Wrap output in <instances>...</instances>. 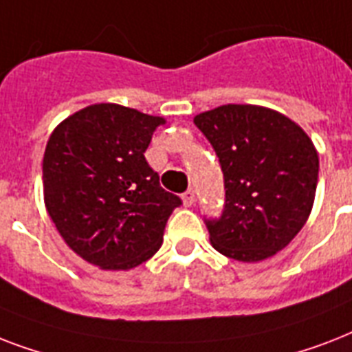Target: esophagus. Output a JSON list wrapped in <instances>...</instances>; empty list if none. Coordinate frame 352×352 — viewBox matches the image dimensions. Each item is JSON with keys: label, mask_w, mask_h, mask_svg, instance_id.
I'll return each instance as SVG.
<instances>
[{"label": "esophagus", "mask_w": 352, "mask_h": 352, "mask_svg": "<svg viewBox=\"0 0 352 352\" xmlns=\"http://www.w3.org/2000/svg\"><path fill=\"white\" fill-rule=\"evenodd\" d=\"M182 203H184V206H192L195 203V192L193 190H186V192L182 193Z\"/></svg>", "instance_id": "1"}]
</instances>
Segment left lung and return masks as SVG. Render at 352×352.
Returning <instances> with one entry per match:
<instances>
[{
	"instance_id": "left-lung-1",
	"label": "left lung",
	"mask_w": 352,
	"mask_h": 352,
	"mask_svg": "<svg viewBox=\"0 0 352 352\" xmlns=\"http://www.w3.org/2000/svg\"><path fill=\"white\" fill-rule=\"evenodd\" d=\"M193 124L225 175L223 215L206 219L212 246L243 263L276 256L311 215L320 168L312 140L289 117L252 104L199 113Z\"/></svg>"
}]
</instances>
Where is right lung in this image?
I'll list each match as a JSON object with an SVG mask.
<instances>
[{
  "mask_svg": "<svg viewBox=\"0 0 352 352\" xmlns=\"http://www.w3.org/2000/svg\"><path fill=\"white\" fill-rule=\"evenodd\" d=\"M166 124L118 104H93L60 122L43 155V201L73 252L102 270H129L162 245L181 199L144 157Z\"/></svg>",
  "mask_w": 352,
  "mask_h": 352,
  "instance_id": "add662e5",
  "label": "right lung"
}]
</instances>
